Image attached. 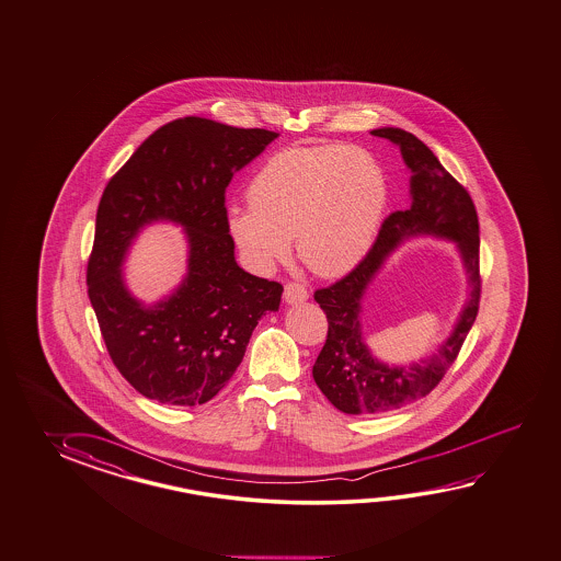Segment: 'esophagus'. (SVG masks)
I'll return each mask as SVG.
<instances>
[{
    "label": "esophagus",
    "mask_w": 561,
    "mask_h": 561,
    "mask_svg": "<svg viewBox=\"0 0 561 561\" xmlns=\"http://www.w3.org/2000/svg\"><path fill=\"white\" fill-rule=\"evenodd\" d=\"M308 298L307 288L298 283H288L285 286V302L286 305H298L305 302Z\"/></svg>",
    "instance_id": "34e87169"
}]
</instances>
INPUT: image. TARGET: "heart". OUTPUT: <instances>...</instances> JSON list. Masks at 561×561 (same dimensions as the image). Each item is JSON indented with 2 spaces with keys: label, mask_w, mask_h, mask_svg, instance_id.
Returning <instances> with one entry per match:
<instances>
[{
  "label": "heart",
  "mask_w": 561,
  "mask_h": 561,
  "mask_svg": "<svg viewBox=\"0 0 561 561\" xmlns=\"http://www.w3.org/2000/svg\"><path fill=\"white\" fill-rule=\"evenodd\" d=\"M249 207L227 210V229L256 271L297 242L312 273H348L370 251L388 203L385 167L356 145H297L271 154L247 188Z\"/></svg>",
  "instance_id": "heart-1"
}]
</instances>
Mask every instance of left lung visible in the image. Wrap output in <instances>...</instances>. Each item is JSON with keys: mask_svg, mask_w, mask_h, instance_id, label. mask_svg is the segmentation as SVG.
Returning a JSON list of instances; mask_svg holds the SVG:
<instances>
[{"mask_svg": "<svg viewBox=\"0 0 561 561\" xmlns=\"http://www.w3.org/2000/svg\"><path fill=\"white\" fill-rule=\"evenodd\" d=\"M370 133L400 149L410 171V207L396 210L382 222L370 253L351 275L314 293L329 319V336L312 366V378L332 407L354 416L390 412L430 394L456 360L480 305V227L468 191L412 133L398 127ZM417 236L444 238L457 247L469 280V298L449 339L434 352L412 364L388 365L363 339V297L387 256Z\"/></svg>", "mask_w": 561, "mask_h": 561, "instance_id": "8db88e82", "label": "left lung"}]
</instances>
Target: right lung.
I'll list each match as a JSON object with an SVG mask.
<instances>
[{
	"label": "right lung",
	"instance_id": "right-lung-1",
	"mask_svg": "<svg viewBox=\"0 0 561 561\" xmlns=\"http://www.w3.org/2000/svg\"><path fill=\"white\" fill-rule=\"evenodd\" d=\"M278 133L203 117L147 137L103 191L89 256V300L111 360L145 398L209 402L242 363L254 327L280 307L283 286L242 271L225 191ZM171 221L188 242V273L157 304L135 298L122 264L145 226Z\"/></svg>",
	"mask_w": 561,
	"mask_h": 561
}]
</instances>
